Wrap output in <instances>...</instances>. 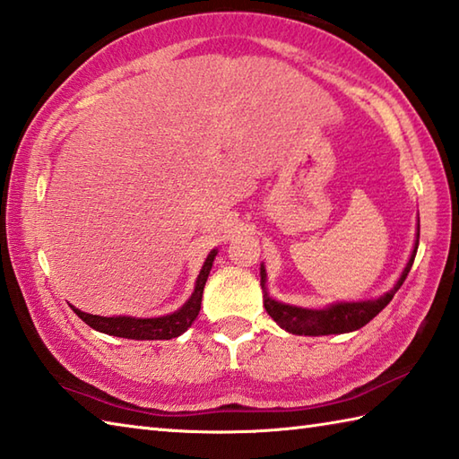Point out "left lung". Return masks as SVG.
<instances>
[{
    "instance_id": "1",
    "label": "left lung",
    "mask_w": 459,
    "mask_h": 459,
    "mask_svg": "<svg viewBox=\"0 0 459 459\" xmlns=\"http://www.w3.org/2000/svg\"><path fill=\"white\" fill-rule=\"evenodd\" d=\"M420 245V232L418 240H415L413 253L410 263L402 273V277L395 282V287L389 293L381 295L379 299H369V301L359 303H335L325 307V309H303V307H293L274 301L266 293V273L264 266L261 264V285L264 290V309L273 316V321H277L282 329L293 333V335H339V333H349L361 329L363 325H368L375 315H379L389 305L391 299L397 293V289L403 285V281L410 273L415 253H418Z\"/></svg>"
}]
</instances>
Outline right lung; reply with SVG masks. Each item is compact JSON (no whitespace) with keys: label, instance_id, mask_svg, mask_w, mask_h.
<instances>
[{"label":"right lung","instance_id":"1","mask_svg":"<svg viewBox=\"0 0 459 459\" xmlns=\"http://www.w3.org/2000/svg\"><path fill=\"white\" fill-rule=\"evenodd\" d=\"M214 256H216V251H211V255L206 256L201 273H198L193 295H190L188 301L182 305L178 311H174L170 315L154 316V319H138V316H100V315L84 313L80 309H74V313H76L86 325H90L91 329L106 333V335L124 337V339H138V341L178 337L190 327V325H193L198 311H201L203 290L206 285L208 273H211V269H212Z\"/></svg>","mask_w":459,"mask_h":459}]
</instances>
